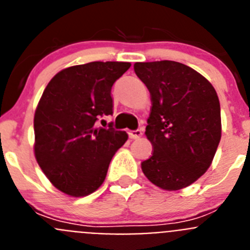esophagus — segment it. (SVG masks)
I'll list each match as a JSON object with an SVG mask.
<instances>
[{"label":"esophagus","instance_id":"34e87169","mask_svg":"<svg viewBox=\"0 0 250 250\" xmlns=\"http://www.w3.org/2000/svg\"><path fill=\"white\" fill-rule=\"evenodd\" d=\"M141 135H143V130H141V129L132 130V131L129 132V136L131 139H139Z\"/></svg>","mask_w":250,"mask_h":250}]
</instances>
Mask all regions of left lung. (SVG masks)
<instances>
[{
  "mask_svg": "<svg viewBox=\"0 0 250 250\" xmlns=\"http://www.w3.org/2000/svg\"><path fill=\"white\" fill-rule=\"evenodd\" d=\"M134 70L151 96L145 135L154 149L143 173L164 190L189 187L210 167L222 136L215 89L175 61L136 62Z\"/></svg>",
  "mask_w": 250,
  "mask_h": 250,
  "instance_id": "obj_1",
  "label": "left lung"
}]
</instances>
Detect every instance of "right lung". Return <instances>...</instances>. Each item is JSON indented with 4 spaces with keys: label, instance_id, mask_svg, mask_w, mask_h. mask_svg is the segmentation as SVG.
Masks as SVG:
<instances>
[{
    "label": "right lung",
    "instance_id": "1",
    "mask_svg": "<svg viewBox=\"0 0 250 250\" xmlns=\"http://www.w3.org/2000/svg\"><path fill=\"white\" fill-rule=\"evenodd\" d=\"M130 62L94 61L63 68L51 79L35 111V156L47 179L71 196L100 188L125 131L98 127L112 115L111 87ZM104 121V120H101Z\"/></svg>",
    "mask_w": 250,
    "mask_h": 250
}]
</instances>
